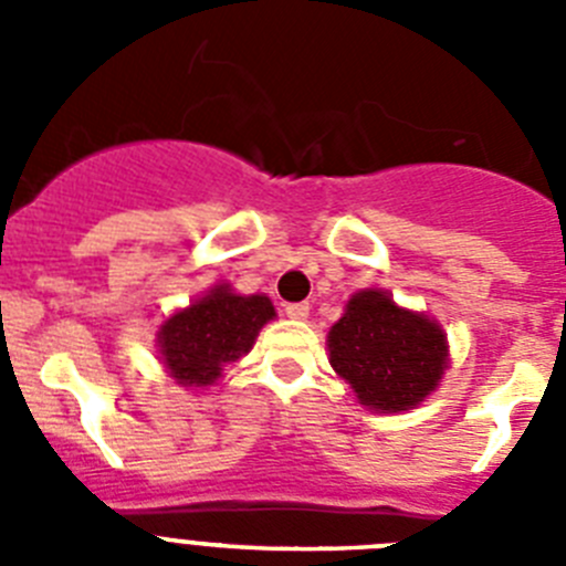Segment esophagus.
<instances>
[{
	"label": "esophagus",
	"instance_id": "esophagus-1",
	"mask_svg": "<svg viewBox=\"0 0 566 566\" xmlns=\"http://www.w3.org/2000/svg\"><path fill=\"white\" fill-rule=\"evenodd\" d=\"M286 314L292 319H306L308 317V303H289Z\"/></svg>",
	"mask_w": 566,
	"mask_h": 566
}]
</instances>
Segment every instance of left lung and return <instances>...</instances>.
<instances>
[{
	"instance_id": "left-lung-1",
	"label": "left lung",
	"mask_w": 566,
	"mask_h": 566,
	"mask_svg": "<svg viewBox=\"0 0 566 566\" xmlns=\"http://www.w3.org/2000/svg\"><path fill=\"white\" fill-rule=\"evenodd\" d=\"M334 371L374 411H408L442 379L448 343L424 314L405 312L385 292H359L328 332Z\"/></svg>"
}]
</instances>
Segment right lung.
<instances>
[{
  "label": "right lung",
  "instance_id": "1",
  "mask_svg": "<svg viewBox=\"0 0 566 566\" xmlns=\"http://www.w3.org/2000/svg\"><path fill=\"white\" fill-rule=\"evenodd\" d=\"M274 306L263 294L240 297L229 286H214L207 297L172 314L158 332L161 359L178 385H212L223 365L252 348Z\"/></svg>",
  "mask_w": 566,
  "mask_h": 566
}]
</instances>
